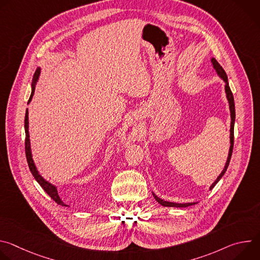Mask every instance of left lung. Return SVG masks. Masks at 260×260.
Returning a JSON list of instances; mask_svg holds the SVG:
<instances>
[{
  "label": "left lung",
  "instance_id": "8db88e82",
  "mask_svg": "<svg viewBox=\"0 0 260 260\" xmlns=\"http://www.w3.org/2000/svg\"><path fill=\"white\" fill-rule=\"evenodd\" d=\"M211 62L213 64V68L215 69L217 75L223 80L225 82V93H226V99L229 101V104H230V111H231V136H230V142H231V146H230V151H229V156H228V160L225 162V166H224V169L222 170V172L220 173V175L217 177V179L215 180V182L211 185L210 186V190L215 186V185L218 183V181L222 178V176H223L229 168V165H230V161H231V158H232V154H233V149H234V127H235V120H236V110H235V101H234V95H233V92L230 88V85H229V80H228V75L225 71L223 70V68H222L219 62L213 57L211 59ZM155 201L160 204L161 206L164 207H175V208H186V207H189V206H192L197 203H185V204H177V203H172V202H167V201H164L161 199H159L157 196H155L153 192H152Z\"/></svg>",
  "mask_w": 260,
  "mask_h": 260
}]
</instances>
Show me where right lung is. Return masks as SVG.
<instances>
[{"mask_svg":"<svg viewBox=\"0 0 260 260\" xmlns=\"http://www.w3.org/2000/svg\"><path fill=\"white\" fill-rule=\"evenodd\" d=\"M40 74H41V68H38L36 70L35 74H34V77H32V81H31V93H30V96H29V100L27 102V104H29V102L31 101L32 99V95H34V92H35V86L37 84V82H38L39 80V77H40ZM24 129H25V155H26V160H27V165H28V168L34 176V178L37 180V182H38L41 187L46 191V193L58 205L60 206H63V207H67V205L63 203V201H61L60 197L58 196V191L56 189V186L51 183H49L48 181H46L41 175L40 173L38 172V170H37V167L34 162V159H32V155H31V150H30V142H29V134H28V111L26 109V112H25V118H24Z\"/></svg>","mask_w":260,"mask_h":260,"instance_id":"add662e5","label":"right lung"}]
</instances>
